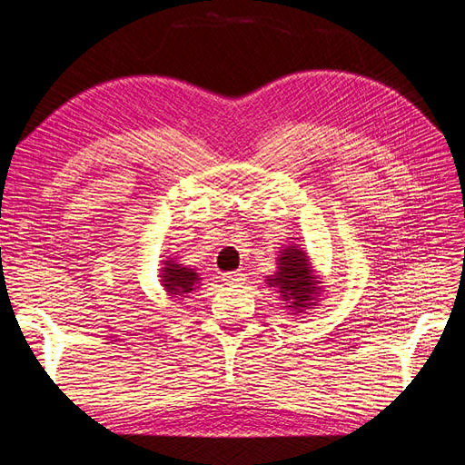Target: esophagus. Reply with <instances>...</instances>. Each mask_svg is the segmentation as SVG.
Segmentation results:
<instances>
[{"mask_svg": "<svg viewBox=\"0 0 465 465\" xmlns=\"http://www.w3.org/2000/svg\"><path fill=\"white\" fill-rule=\"evenodd\" d=\"M223 281H224V285H229V287H241L246 281V277L241 272H229L223 275Z\"/></svg>", "mask_w": 465, "mask_h": 465, "instance_id": "1", "label": "esophagus"}]
</instances>
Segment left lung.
Instances as JSON below:
<instances>
[{"label": "left lung", "mask_w": 465, "mask_h": 465, "mask_svg": "<svg viewBox=\"0 0 465 465\" xmlns=\"http://www.w3.org/2000/svg\"><path fill=\"white\" fill-rule=\"evenodd\" d=\"M267 281H270V285L279 287L277 292H281V297L289 301V306L297 308V311L306 304H314L311 301L316 294V281L312 277L311 265H308L306 254L297 246H289L281 252L279 272L273 279Z\"/></svg>", "instance_id": "8db88e82"}]
</instances>
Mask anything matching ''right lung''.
Returning <instances> with one entry per match:
<instances>
[{"mask_svg": "<svg viewBox=\"0 0 465 465\" xmlns=\"http://www.w3.org/2000/svg\"><path fill=\"white\" fill-rule=\"evenodd\" d=\"M161 277L164 289L173 294H186L193 291V285L198 283V275L188 267H182V263H173L171 260L166 262V267H163Z\"/></svg>", "mask_w": 465, "mask_h": 465, "instance_id": "add662e5", "label": "right lung"}]
</instances>
